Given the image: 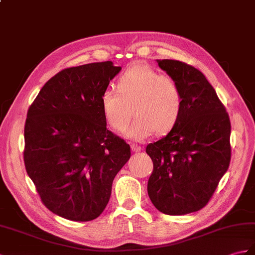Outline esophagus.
Masks as SVG:
<instances>
[{"mask_svg": "<svg viewBox=\"0 0 255 255\" xmlns=\"http://www.w3.org/2000/svg\"><path fill=\"white\" fill-rule=\"evenodd\" d=\"M130 146H131V150H132L133 152H140V151L142 150V147H141L140 145H138V144L132 143Z\"/></svg>", "mask_w": 255, "mask_h": 255, "instance_id": "1", "label": "esophagus"}]
</instances>
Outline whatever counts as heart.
<instances>
[{
    "mask_svg": "<svg viewBox=\"0 0 255 255\" xmlns=\"http://www.w3.org/2000/svg\"><path fill=\"white\" fill-rule=\"evenodd\" d=\"M101 110L108 125L122 131L130 117H135L125 135L143 141L156 131L164 134L173 129L182 113L183 99L179 85L144 65H135L118 77L116 89L105 88L100 97Z\"/></svg>",
    "mask_w": 255,
    "mask_h": 255,
    "instance_id": "obj_1",
    "label": "heart"
}]
</instances>
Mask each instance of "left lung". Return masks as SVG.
<instances>
[{"label": "left lung", "mask_w": 255, "mask_h": 255, "mask_svg": "<svg viewBox=\"0 0 255 255\" xmlns=\"http://www.w3.org/2000/svg\"><path fill=\"white\" fill-rule=\"evenodd\" d=\"M156 61L179 85L183 106L176 126L146 146L153 162L147 194L159 212L185 215L208 204L227 171L232 126L214 88L200 70L179 61Z\"/></svg>", "instance_id": "1"}]
</instances>
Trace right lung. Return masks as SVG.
Listing matches in <instances>:
<instances>
[{"instance_id":"obj_1","label":"right lung","mask_w":255,"mask_h":255,"mask_svg":"<svg viewBox=\"0 0 255 255\" xmlns=\"http://www.w3.org/2000/svg\"><path fill=\"white\" fill-rule=\"evenodd\" d=\"M121 69L110 61L63 69L28 110L27 174L46 208L66 220L100 216L115 176L130 158L129 144L106 129L100 104Z\"/></svg>"}]
</instances>
